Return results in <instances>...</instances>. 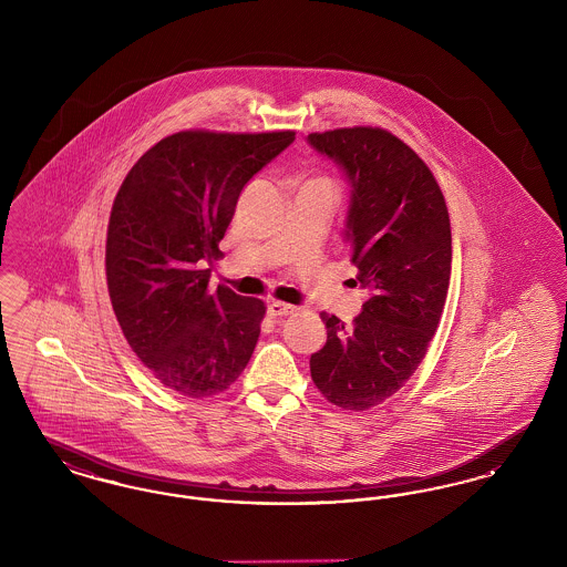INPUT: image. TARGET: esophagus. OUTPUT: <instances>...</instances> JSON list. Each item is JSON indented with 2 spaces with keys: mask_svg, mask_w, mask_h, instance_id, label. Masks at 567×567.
Instances as JSON below:
<instances>
[{
  "mask_svg": "<svg viewBox=\"0 0 567 567\" xmlns=\"http://www.w3.org/2000/svg\"><path fill=\"white\" fill-rule=\"evenodd\" d=\"M296 306H291V303H285V301H271L270 306H268V315H270L271 319L291 317V315H296Z\"/></svg>",
  "mask_w": 567,
  "mask_h": 567,
  "instance_id": "obj_1",
  "label": "esophagus"
}]
</instances>
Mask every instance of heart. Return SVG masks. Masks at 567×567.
<instances>
[{
    "label": "heart",
    "mask_w": 567,
    "mask_h": 567,
    "mask_svg": "<svg viewBox=\"0 0 567 567\" xmlns=\"http://www.w3.org/2000/svg\"><path fill=\"white\" fill-rule=\"evenodd\" d=\"M312 183H323V181H312Z\"/></svg>",
    "instance_id": "1"
}]
</instances>
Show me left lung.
<instances>
[{
  "mask_svg": "<svg viewBox=\"0 0 567 567\" xmlns=\"http://www.w3.org/2000/svg\"><path fill=\"white\" fill-rule=\"evenodd\" d=\"M308 140L347 169L351 261L372 291L351 324L321 312L327 342L310 377L327 402L363 412L395 395L427 354L449 293L451 216L432 169L398 135L361 125Z\"/></svg>",
  "mask_w": 567,
  "mask_h": 567,
  "instance_id": "8db88e82",
  "label": "left lung"
}]
</instances>
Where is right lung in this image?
I'll return each instance as SVG.
<instances>
[{"instance_id":"add662e5","label":"right lung","mask_w":567,"mask_h":567,"mask_svg":"<svg viewBox=\"0 0 567 567\" xmlns=\"http://www.w3.org/2000/svg\"><path fill=\"white\" fill-rule=\"evenodd\" d=\"M296 140L293 130H185L148 148L114 197L106 282L116 321L151 374L190 400L215 398L244 372L266 303L210 285L208 259L244 185Z\"/></svg>"}]
</instances>
